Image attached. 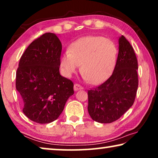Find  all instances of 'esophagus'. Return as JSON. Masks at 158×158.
I'll return each instance as SVG.
<instances>
[{"label":"esophagus","mask_w":158,"mask_h":158,"mask_svg":"<svg viewBox=\"0 0 158 158\" xmlns=\"http://www.w3.org/2000/svg\"><path fill=\"white\" fill-rule=\"evenodd\" d=\"M83 89V87L82 85H80L78 83H75L74 85V90L76 91V90H82Z\"/></svg>","instance_id":"obj_1"}]
</instances>
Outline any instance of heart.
<instances>
[{
  "instance_id": "obj_1",
  "label": "heart",
  "mask_w": 158,
  "mask_h": 158,
  "mask_svg": "<svg viewBox=\"0 0 158 158\" xmlns=\"http://www.w3.org/2000/svg\"><path fill=\"white\" fill-rule=\"evenodd\" d=\"M118 49L113 41L102 36H87L72 42L60 56V65L67 76L81 70L84 78L94 85L105 82L116 68Z\"/></svg>"
}]
</instances>
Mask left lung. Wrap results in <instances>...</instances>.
<instances>
[{
    "label": "left lung",
    "instance_id": "8db88e82",
    "mask_svg": "<svg viewBox=\"0 0 158 158\" xmlns=\"http://www.w3.org/2000/svg\"><path fill=\"white\" fill-rule=\"evenodd\" d=\"M113 73L100 85L88 90L89 115L95 122H114L135 102L138 88V62L133 47L124 36Z\"/></svg>",
    "mask_w": 158,
    "mask_h": 158
}]
</instances>
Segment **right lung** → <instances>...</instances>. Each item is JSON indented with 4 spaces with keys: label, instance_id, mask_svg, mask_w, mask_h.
<instances>
[{
    "label": "right lung",
    "instance_id": "obj_1",
    "mask_svg": "<svg viewBox=\"0 0 158 158\" xmlns=\"http://www.w3.org/2000/svg\"><path fill=\"white\" fill-rule=\"evenodd\" d=\"M62 44L53 33L34 40L21 57L16 88L30 120L48 124L59 117L66 101L74 94L72 81L60 74Z\"/></svg>",
    "mask_w": 158,
    "mask_h": 158
}]
</instances>
